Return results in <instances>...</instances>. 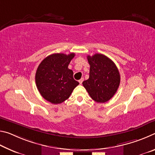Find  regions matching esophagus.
<instances>
[{
  "instance_id": "esophagus-1",
  "label": "esophagus",
  "mask_w": 155,
  "mask_h": 155,
  "mask_svg": "<svg viewBox=\"0 0 155 155\" xmlns=\"http://www.w3.org/2000/svg\"><path fill=\"white\" fill-rule=\"evenodd\" d=\"M83 81V78H81V79H80L79 81H78V82H79L80 84H82Z\"/></svg>"
}]
</instances>
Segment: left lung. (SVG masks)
I'll return each instance as SVG.
<instances>
[{"label": "left lung", "instance_id": "obj_1", "mask_svg": "<svg viewBox=\"0 0 155 155\" xmlns=\"http://www.w3.org/2000/svg\"><path fill=\"white\" fill-rule=\"evenodd\" d=\"M90 65V77L83 82V87L97 103L109 101L116 93L120 83L119 70L114 62L103 54L87 56Z\"/></svg>", "mask_w": 155, "mask_h": 155}]
</instances>
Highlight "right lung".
I'll list each match as a JSON object with an SVG mask.
<instances>
[{
	"label": "right lung",
	"instance_id": "obj_1",
	"mask_svg": "<svg viewBox=\"0 0 155 155\" xmlns=\"http://www.w3.org/2000/svg\"><path fill=\"white\" fill-rule=\"evenodd\" d=\"M74 53H54L40 63L35 74L37 88L41 96L52 104H60L69 98L79 84L73 78L68 65Z\"/></svg>",
	"mask_w": 155,
	"mask_h": 155
}]
</instances>
